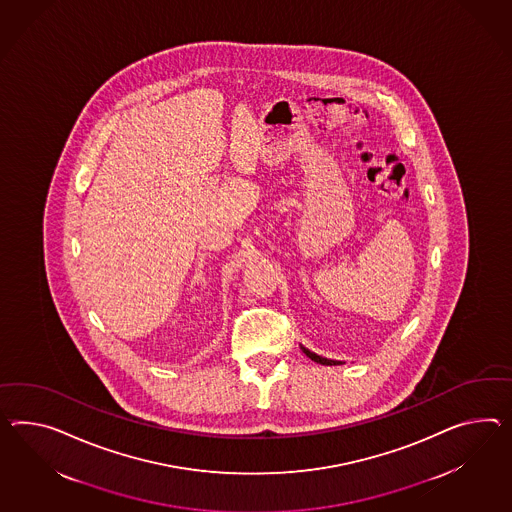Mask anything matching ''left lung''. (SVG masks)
<instances>
[{
	"instance_id": "8db88e82",
	"label": "left lung",
	"mask_w": 512,
	"mask_h": 512,
	"mask_svg": "<svg viewBox=\"0 0 512 512\" xmlns=\"http://www.w3.org/2000/svg\"><path fill=\"white\" fill-rule=\"evenodd\" d=\"M302 353L306 354L308 358H312L314 362H317V364H323V366H340L341 362H338V360H328V358H323V356H319V354L312 353V351H308L306 347H302Z\"/></svg>"
}]
</instances>
